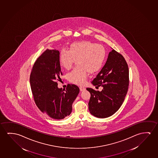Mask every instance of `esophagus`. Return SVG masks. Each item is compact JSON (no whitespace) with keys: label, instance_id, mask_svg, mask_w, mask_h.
<instances>
[{"label":"esophagus","instance_id":"1","mask_svg":"<svg viewBox=\"0 0 158 158\" xmlns=\"http://www.w3.org/2000/svg\"><path fill=\"white\" fill-rule=\"evenodd\" d=\"M79 89H80V91H85V88L84 87H79Z\"/></svg>","mask_w":158,"mask_h":158}]
</instances>
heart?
I'll use <instances>...</instances> for the list:
<instances>
[{"mask_svg":"<svg viewBox=\"0 0 158 158\" xmlns=\"http://www.w3.org/2000/svg\"><path fill=\"white\" fill-rule=\"evenodd\" d=\"M106 56V51L104 46L89 41H81L71 44L69 50H60L59 61L62 68L69 69L76 60L78 66L68 73L67 78L72 83L83 85L89 72L94 74L102 69Z\"/></svg>","mask_w":158,"mask_h":158,"instance_id":"b5f03b06","label":"heart"}]
</instances>
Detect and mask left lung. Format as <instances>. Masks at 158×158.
Segmentation results:
<instances>
[{"label": "left lung", "instance_id": "1", "mask_svg": "<svg viewBox=\"0 0 158 158\" xmlns=\"http://www.w3.org/2000/svg\"><path fill=\"white\" fill-rule=\"evenodd\" d=\"M129 81V69L126 60L112 49L105 65L91 82L94 86H102V91L86 89L91 94L89 103V112L101 118L114 114L125 99Z\"/></svg>", "mask_w": 158, "mask_h": 158}]
</instances>
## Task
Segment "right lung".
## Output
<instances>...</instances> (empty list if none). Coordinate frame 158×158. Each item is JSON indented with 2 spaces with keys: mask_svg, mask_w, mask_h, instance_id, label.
I'll return each mask as SVG.
<instances>
[{
  "mask_svg": "<svg viewBox=\"0 0 158 158\" xmlns=\"http://www.w3.org/2000/svg\"><path fill=\"white\" fill-rule=\"evenodd\" d=\"M59 51L47 49L34 64L30 76L35 102L42 112L55 119H64L71 114L72 104L79 93V87L68 84L66 89L57 87L62 75L59 61Z\"/></svg>",
  "mask_w": 158,
  "mask_h": 158,
  "instance_id": "1",
  "label": "right lung"
}]
</instances>
